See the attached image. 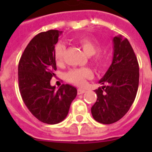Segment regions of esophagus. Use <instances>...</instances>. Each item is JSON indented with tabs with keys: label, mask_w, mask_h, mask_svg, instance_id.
Listing matches in <instances>:
<instances>
[{
	"label": "esophagus",
	"mask_w": 152,
	"mask_h": 152,
	"mask_svg": "<svg viewBox=\"0 0 152 152\" xmlns=\"http://www.w3.org/2000/svg\"><path fill=\"white\" fill-rule=\"evenodd\" d=\"M86 91L84 89H81V88H78V90H77V94L78 95H82L83 93L85 92Z\"/></svg>",
	"instance_id": "1"
}]
</instances>
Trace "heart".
Instances as JSON below:
<instances>
[{
	"label": "heart",
	"mask_w": 152,
	"mask_h": 152,
	"mask_svg": "<svg viewBox=\"0 0 152 152\" xmlns=\"http://www.w3.org/2000/svg\"><path fill=\"white\" fill-rule=\"evenodd\" d=\"M80 45L83 49V52L88 55V57H91L94 55L91 59V61L96 67L103 66L106 61V57L102 53H96L100 48L99 44L97 42L92 41L88 39H82L80 40ZM65 46L64 44L58 43L55 46L54 49V58L57 64H59L63 60ZM92 72L88 68H80V69H72L67 73V80L70 83H73L76 86H83L85 83L86 80L91 78Z\"/></svg>",
	"instance_id": "1"
}]
</instances>
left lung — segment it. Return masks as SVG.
Listing matches in <instances>:
<instances>
[{
	"label": "left lung",
	"instance_id": "obj_1",
	"mask_svg": "<svg viewBox=\"0 0 152 152\" xmlns=\"http://www.w3.org/2000/svg\"><path fill=\"white\" fill-rule=\"evenodd\" d=\"M112 64L95 90L97 101L91 114L98 122L109 125L123 118L133 103L139 86V64L127 39L113 37Z\"/></svg>",
	"mask_w": 152,
	"mask_h": 152
}]
</instances>
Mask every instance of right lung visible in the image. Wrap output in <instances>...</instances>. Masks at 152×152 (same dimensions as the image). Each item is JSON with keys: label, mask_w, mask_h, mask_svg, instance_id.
I'll use <instances>...</instances> for the list:
<instances>
[{"label": "right lung", "mask_w": 152, "mask_h": 152, "mask_svg": "<svg viewBox=\"0 0 152 152\" xmlns=\"http://www.w3.org/2000/svg\"><path fill=\"white\" fill-rule=\"evenodd\" d=\"M62 31L50 30L31 40L20 57L18 66L19 88L23 101L40 121L50 125L60 123L69 113L77 90L62 84L57 90L50 85L57 69L55 45Z\"/></svg>", "instance_id": "add662e5"}]
</instances>
